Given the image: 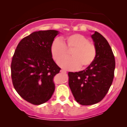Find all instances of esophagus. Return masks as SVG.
<instances>
[{
  "instance_id": "esophagus-1",
  "label": "esophagus",
  "mask_w": 127,
  "mask_h": 127,
  "mask_svg": "<svg viewBox=\"0 0 127 127\" xmlns=\"http://www.w3.org/2000/svg\"><path fill=\"white\" fill-rule=\"evenodd\" d=\"M60 72H62V73H64V74L67 73V72H66L65 70H64V69H62V70H60Z\"/></svg>"
}]
</instances>
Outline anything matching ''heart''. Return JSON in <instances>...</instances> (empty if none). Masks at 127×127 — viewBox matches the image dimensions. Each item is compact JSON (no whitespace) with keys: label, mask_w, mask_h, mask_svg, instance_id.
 <instances>
[{"label":"heart","mask_w":127,"mask_h":127,"mask_svg":"<svg viewBox=\"0 0 127 127\" xmlns=\"http://www.w3.org/2000/svg\"><path fill=\"white\" fill-rule=\"evenodd\" d=\"M71 50L70 57L62 59L58 62L59 65L68 70H75L79 67L85 69L90 65L97 55V48L87 37L74 33L53 41L51 45V53L55 61H58Z\"/></svg>","instance_id":"obj_1"}]
</instances>
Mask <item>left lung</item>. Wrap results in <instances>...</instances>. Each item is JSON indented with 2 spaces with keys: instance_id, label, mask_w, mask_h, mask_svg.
Listing matches in <instances>:
<instances>
[{
  "instance_id": "1",
  "label": "left lung",
  "mask_w": 127,
  "mask_h": 127,
  "mask_svg": "<svg viewBox=\"0 0 127 127\" xmlns=\"http://www.w3.org/2000/svg\"><path fill=\"white\" fill-rule=\"evenodd\" d=\"M97 48L94 62L79 72H69V85L75 100L83 105L97 104L104 98L113 83L115 59L108 42L100 33L92 35Z\"/></svg>"
}]
</instances>
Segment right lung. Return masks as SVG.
<instances>
[{"label":"right lung","instance_id":"add662e5","mask_svg":"<svg viewBox=\"0 0 127 127\" xmlns=\"http://www.w3.org/2000/svg\"><path fill=\"white\" fill-rule=\"evenodd\" d=\"M58 33L54 30L33 32L20 41L13 55V86L23 99L33 105L46 102L55 91L53 79L61 69L53 60L51 45Z\"/></svg>","mask_w":127,"mask_h":127}]
</instances>
